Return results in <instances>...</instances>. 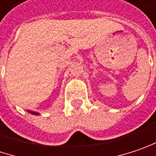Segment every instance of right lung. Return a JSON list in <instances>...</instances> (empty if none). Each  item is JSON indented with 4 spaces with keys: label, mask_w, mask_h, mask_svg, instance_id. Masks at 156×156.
I'll list each match as a JSON object with an SVG mask.
<instances>
[{
    "label": "right lung",
    "mask_w": 156,
    "mask_h": 156,
    "mask_svg": "<svg viewBox=\"0 0 156 156\" xmlns=\"http://www.w3.org/2000/svg\"><path fill=\"white\" fill-rule=\"evenodd\" d=\"M29 113H32V114H34V115H38V113H35V112H31V111H29Z\"/></svg>",
    "instance_id": "1"
}]
</instances>
